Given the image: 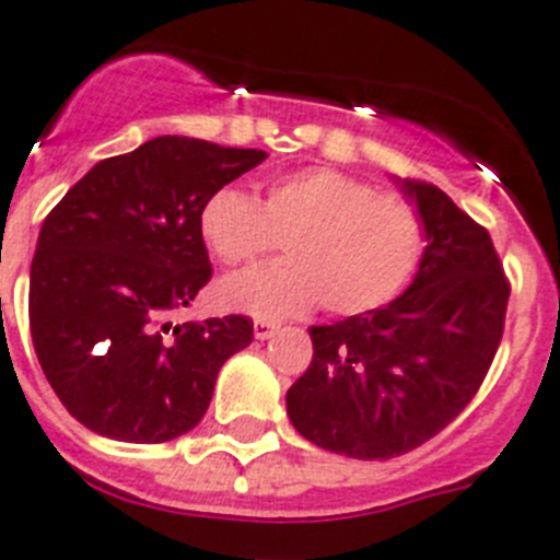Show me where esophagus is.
Segmentation results:
<instances>
[{
    "mask_svg": "<svg viewBox=\"0 0 560 560\" xmlns=\"http://www.w3.org/2000/svg\"><path fill=\"white\" fill-rule=\"evenodd\" d=\"M277 328H280V326H277L275 319H266V317H257V319H255V337H257V339L275 337Z\"/></svg>",
    "mask_w": 560,
    "mask_h": 560,
    "instance_id": "obj_1",
    "label": "esophagus"
}]
</instances>
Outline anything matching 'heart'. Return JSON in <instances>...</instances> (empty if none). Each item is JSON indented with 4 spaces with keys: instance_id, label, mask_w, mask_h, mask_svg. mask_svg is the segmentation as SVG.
<instances>
[{
    "instance_id": "heart-1",
    "label": "heart",
    "mask_w": 560,
    "mask_h": 560,
    "mask_svg": "<svg viewBox=\"0 0 560 560\" xmlns=\"http://www.w3.org/2000/svg\"><path fill=\"white\" fill-rule=\"evenodd\" d=\"M200 237L223 266H248L285 243L289 260L221 285V300L262 317L323 308L337 317L376 312L402 294L424 252L419 209L337 170L275 180L266 198L223 186L207 198Z\"/></svg>"
}]
</instances>
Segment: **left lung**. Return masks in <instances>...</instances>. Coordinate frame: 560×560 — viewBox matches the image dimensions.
I'll list each match as a JSON object with an SVG mask.
<instances>
[{"mask_svg": "<svg viewBox=\"0 0 560 560\" xmlns=\"http://www.w3.org/2000/svg\"><path fill=\"white\" fill-rule=\"evenodd\" d=\"M424 255L394 303L312 326V365L285 394L291 424L323 451L394 458L470 405L499 351L510 283L485 226L424 180H402Z\"/></svg>", "mask_w": 560, "mask_h": 560, "instance_id": "left-lung-1", "label": "left lung"}]
</instances>
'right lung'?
<instances>
[{
  "mask_svg": "<svg viewBox=\"0 0 560 560\" xmlns=\"http://www.w3.org/2000/svg\"><path fill=\"white\" fill-rule=\"evenodd\" d=\"M266 161L184 136L104 158L52 207L31 262V337L50 388L98 436L158 444L203 419L243 314L175 323L212 277L207 198Z\"/></svg>",
  "mask_w": 560,
  "mask_h": 560,
  "instance_id": "obj_1",
  "label": "right lung"
}]
</instances>
